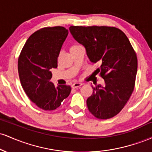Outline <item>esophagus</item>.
I'll list each match as a JSON object with an SVG mask.
<instances>
[{"mask_svg": "<svg viewBox=\"0 0 152 152\" xmlns=\"http://www.w3.org/2000/svg\"><path fill=\"white\" fill-rule=\"evenodd\" d=\"M81 86H82L81 83H80V82H75V83H74L72 85H71V87H72L73 88H78V87H80Z\"/></svg>", "mask_w": 152, "mask_h": 152, "instance_id": "34e87169", "label": "esophagus"}]
</instances>
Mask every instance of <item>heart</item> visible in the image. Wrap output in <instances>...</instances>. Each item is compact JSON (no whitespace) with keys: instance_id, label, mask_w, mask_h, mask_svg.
<instances>
[{"instance_id":"obj_1","label":"heart","mask_w":152,"mask_h":152,"mask_svg":"<svg viewBox=\"0 0 152 152\" xmlns=\"http://www.w3.org/2000/svg\"><path fill=\"white\" fill-rule=\"evenodd\" d=\"M80 46V45H79V44H77V43H74V44L71 45V49H72V48H76V47H77V46Z\"/></svg>"}]
</instances>
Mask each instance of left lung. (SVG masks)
Masks as SVG:
<instances>
[{
    "instance_id": "obj_1",
    "label": "left lung",
    "mask_w": 152,
    "mask_h": 152,
    "mask_svg": "<svg viewBox=\"0 0 152 152\" xmlns=\"http://www.w3.org/2000/svg\"><path fill=\"white\" fill-rule=\"evenodd\" d=\"M74 39L85 47L89 60L105 85L92 86L87 99L88 111L95 117L107 119L117 115L129 99L137 72V57L123 31L109 26H71Z\"/></svg>"
}]
</instances>
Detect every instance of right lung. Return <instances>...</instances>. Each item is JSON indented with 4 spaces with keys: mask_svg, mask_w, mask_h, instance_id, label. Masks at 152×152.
Masks as SVG:
<instances>
[{
    "mask_svg": "<svg viewBox=\"0 0 152 152\" xmlns=\"http://www.w3.org/2000/svg\"><path fill=\"white\" fill-rule=\"evenodd\" d=\"M68 34L62 26L39 29L26 41L19 56L18 69L23 88L31 102L45 111L57 109L71 93L70 86L56 87L50 81Z\"/></svg>",
    "mask_w": 152,
    "mask_h": 152,
    "instance_id": "add662e5",
    "label": "right lung"
}]
</instances>
